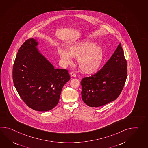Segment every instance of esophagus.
Wrapping results in <instances>:
<instances>
[{
  "label": "esophagus",
  "mask_w": 148,
  "mask_h": 148,
  "mask_svg": "<svg viewBox=\"0 0 148 148\" xmlns=\"http://www.w3.org/2000/svg\"><path fill=\"white\" fill-rule=\"evenodd\" d=\"M70 75H71V76H72V77H76V74L75 73L73 72L71 73H70Z\"/></svg>",
  "instance_id": "esophagus-1"
}]
</instances>
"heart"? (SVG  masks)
<instances>
[{
  "instance_id": "1",
  "label": "heart",
  "mask_w": 148,
  "mask_h": 148,
  "mask_svg": "<svg viewBox=\"0 0 148 148\" xmlns=\"http://www.w3.org/2000/svg\"><path fill=\"white\" fill-rule=\"evenodd\" d=\"M59 55L67 63L72 62V57L77 59L79 69L82 72L88 74L97 72L102 64L104 58V51L102 47L96 46L95 43L80 41L73 45L69 49V53L60 50Z\"/></svg>"
}]
</instances>
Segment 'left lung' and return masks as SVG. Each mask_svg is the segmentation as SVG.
Masks as SVG:
<instances>
[{"label": "left lung", "instance_id": "obj_1", "mask_svg": "<svg viewBox=\"0 0 148 148\" xmlns=\"http://www.w3.org/2000/svg\"><path fill=\"white\" fill-rule=\"evenodd\" d=\"M127 74V62L119 43L102 69L82 79L83 101L90 107H98L115 100L123 89Z\"/></svg>", "mask_w": 148, "mask_h": 148}]
</instances>
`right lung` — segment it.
Instances as JSON below:
<instances>
[{"label": "right lung", "mask_w": 148, "mask_h": 148, "mask_svg": "<svg viewBox=\"0 0 148 148\" xmlns=\"http://www.w3.org/2000/svg\"><path fill=\"white\" fill-rule=\"evenodd\" d=\"M38 42L27 40L17 53L13 68L14 84L30 108L46 112L59 102L63 86L70 79L66 69H54L36 49Z\"/></svg>", "instance_id": "add662e5"}]
</instances>
